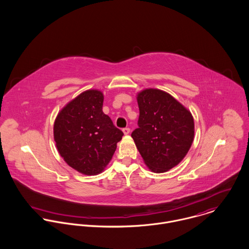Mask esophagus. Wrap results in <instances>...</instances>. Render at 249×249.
Masks as SVG:
<instances>
[{
  "label": "esophagus",
  "instance_id": "1",
  "mask_svg": "<svg viewBox=\"0 0 249 249\" xmlns=\"http://www.w3.org/2000/svg\"><path fill=\"white\" fill-rule=\"evenodd\" d=\"M123 132H124V135H127V134H129L130 129L128 127H124V128H123Z\"/></svg>",
  "mask_w": 249,
  "mask_h": 249
}]
</instances>
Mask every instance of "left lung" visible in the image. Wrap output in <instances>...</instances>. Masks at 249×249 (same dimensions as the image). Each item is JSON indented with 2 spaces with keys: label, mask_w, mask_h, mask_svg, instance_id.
<instances>
[{
  "label": "left lung",
  "mask_w": 249,
  "mask_h": 249,
  "mask_svg": "<svg viewBox=\"0 0 249 249\" xmlns=\"http://www.w3.org/2000/svg\"><path fill=\"white\" fill-rule=\"evenodd\" d=\"M138 128L132 133L144 164L153 173H165L188 153L195 136L191 112L170 94L145 89L137 95Z\"/></svg>",
  "instance_id": "8db88e82"
}]
</instances>
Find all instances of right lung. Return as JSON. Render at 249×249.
<instances>
[{
  "label": "right lung",
  "instance_id": "add662e5",
  "mask_svg": "<svg viewBox=\"0 0 249 249\" xmlns=\"http://www.w3.org/2000/svg\"><path fill=\"white\" fill-rule=\"evenodd\" d=\"M103 105L101 91L87 90L62 108L53 124L59 154L73 170L86 176L105 170L124 135L103 112Z\"/></svg>",
  "mask_w": 249,
  "mask_h": 249
}]
</instances>
